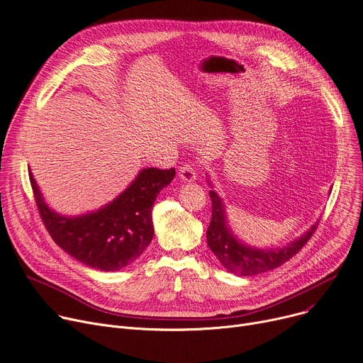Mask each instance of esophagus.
I'll return each mask as SVG.
<instances>
[{
  "mask_svg": "<svg viewBox=\"0 0 363 363\" xmlns=\"http://www.w3.org/2000/svg\"><path fill=\"white\" fill-rule=\"evenodd\" d=\"M179 176L183 182H194L196 179V168L194 164H184L179 169Z\"/></svg>",
  "mask_w": 363,
  "mask_h": 363,
  "instance_id": "obj_1",
  "label": "esophagus"
}]
</instances>
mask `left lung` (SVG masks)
<instances>
[{
  "instance_id": "left-lung-1",
  "label": "left lung",
  "mask_w": 363,
  "mask_h": 363,
  "mask_svg": "<svg viewBox=\"0 0 363 363\" xmlns=\"http://www.w3.org/2000/svg\"><path fill=\"white\" fill-rule=\"evenodd\" d=\"M210 198L213 213L210 226L206 229V242L224 269L240 276H254L282 266L307 244L319 224L316 221L304 235L282 248H251L239 242L229 230L221 198L214 191H210Z\"/></svg>"
}]
</instances>
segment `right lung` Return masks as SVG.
<instances>
[{
  "mask_svg": "<svg viewBox=\"0 0 363 363\" xmlns=\"http://www.w3.org/2000/svg\"><path fill=\"white\" fill-rule=\"evenodd\" d=\"M176 169L146 168L115 201L96 213L65 217L50 210L29 172L38 213L55 242L78 262L103 272L131 264L153 238L152 205Z\"/></svg>",
  "mask_w": 363,
  "mask_h": 363,
  "instance_id": "add662e5",
  "label": "right lung"
}]
</instances>
